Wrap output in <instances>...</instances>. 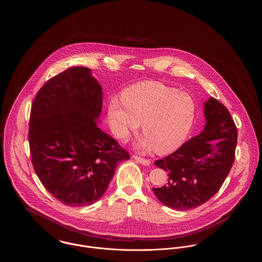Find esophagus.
<instances>
[{
  "instance_id": "34e87169",
  "label": "esophagus",
  "mask_w": 262,
  "mask_h": 262,
  "mask_svg": "<svg viewBox=\"0 0 262 262\" xmlns=\"http://www.w3.org/2000/svg\"><path fill=\"white\" fill-rule=\"evenodd\" d=\"M133 158L137 161V162L140 163L141 165H144V166H149L150 160L149 159H145V158H142V157H139L137 155H134Z\"/></svg>"
}]
</instances>
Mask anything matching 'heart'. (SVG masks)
I'll list each match as a JSON object with an SVG mask.
<instances>
[{
  "label": "heart",
  "mask_w": 262,
  "mask_h": 262,
  "mask_svg": "<svg viewBox=\"0 0 262 262\" xmlns=\"http://www.w3.org/2000/svg\"><path fill=\"white\" fill-rule=\"evenodd\" d=\"M122 99L110 101L108 121L114 135L125 139L139 128L140 149L169 153L186 140L196 116V103L191 95L158 82H141L130 86Z\"/></svg>",
  "instance_id": "heart-1"
}]
</instances>
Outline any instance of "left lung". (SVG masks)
<instances>
[{"label":"left lung","mask_w":262,"mask_h":262,"mask_svg":"<svg viewBox=\"0 0 262 262\" xmlns=\"http://www.w3.org/2000/svg\"><path fill=\"white\" fill-rule=\"evenodd\" d=\"M206 124L196 137L154 164L168 172V183L153 191L164 205L188 210L199 207L220 189L235 160L237 126L222 103L204 104Z\"/></svg>","instance_id":"left-lung-1"}]
</instances>
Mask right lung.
Here are the masks:
<instances>
[{
  "label": "right lung",
  "instance_id": "1",
  "mask_svg": "<svg viewBox=\"0 0 262 262\" xmlns=\"http://www.w3.org/2000/svg\"><path fill=\"white\" fill-rule=\"evenodd\" d=\"M102 88L91 71L74 67L50 78L33 100L28 141L40 182L64 205L99 200L117 166L130 158L100 129Z\"/></svg>",
  "mask_w": 262,
  "mask_h": 262
}]
</instances>
